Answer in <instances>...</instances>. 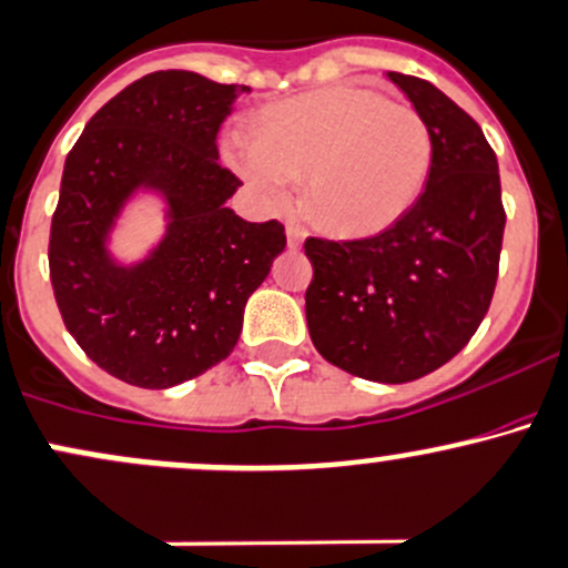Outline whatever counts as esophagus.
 Wrapping results in <instances>:
<instances>
[{"instance_id": "esophagus-1", "label": "esophagus", "mask_w": 568, "mask_h": 568, "mask_svg": "<svg viewBox=\"0 0 568 568\" xmlns=\"http://www.w3.org/2000/svg\"><path fill=\"white\" fill-rule=\"evenodd\" d=\"M285 234H288V247H294V251H296V247H302L304 236H307V229L298 226V223L291 221L288 229H285Z\"/></svg>"}]
</instances>
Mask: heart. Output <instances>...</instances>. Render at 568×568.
Masks as SVG:
<instances>
[{
    "mask_svg": "<svg viewBox=\"0 0 568 568\" xmlns=\"http://www.w3.org/2000/svg\"><path fill=\"white\" fill-rule=\"evenodd\" d=\"M255 142H229V159L272 199L307 180L304 204L336 234H375L426 189L434 140L420 112L361 85H328L255 118Z\"/></svg>",
    "mask_w": 568,
    "mask_h": 568,
    "instance_id": "b5f03b06",
    "label": "heart"
}]
</instances>
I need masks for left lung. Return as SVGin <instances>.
I'll return each mask as SVG.
<instances>
[{
    "instance_id": "obj_1",
    "label": "left lung",
    "mask_w": 568,
    "mask_h": 568,
    "mask_svg": "<svg viewBox=\"0 0 568 568\" xmlns=\"http://www.w3.org/2000/svg\"><path fill=\"white\" fill-rule=\"evenodd\" d=\"M428 123L434 161L420 199L364 240L304 242L315 351L375 383H409L466 347L490 307L507 213L483 129L428 80L388 72Z\"/></svg>"
}]
</instances>
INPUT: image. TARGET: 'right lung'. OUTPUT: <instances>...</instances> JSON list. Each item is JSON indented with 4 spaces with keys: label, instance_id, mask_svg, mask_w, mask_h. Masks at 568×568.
<instances>
[{
    "label": "right lung",
    "instance_id": "right-lung-1",
    "mask_svg": "<svg viewBox=\"0 0 568 568\" xmlns=\"http://www.w3.org/2000/svg\"><path fill=\"white\" fill-rule=\"evenodd\" d=\"M247 85L164 70L134 80L85 123L67 155L51 223L53 296L67 332L112 377L172 388L229 358L247 298L283 253V223H247L226 199L240 178L215 136ZM140 187L171 226L145 262L115 265L106 234Z\"/></svg>",
    "mask_w": 568,
    "mask_h": 568
}]
</instances>
